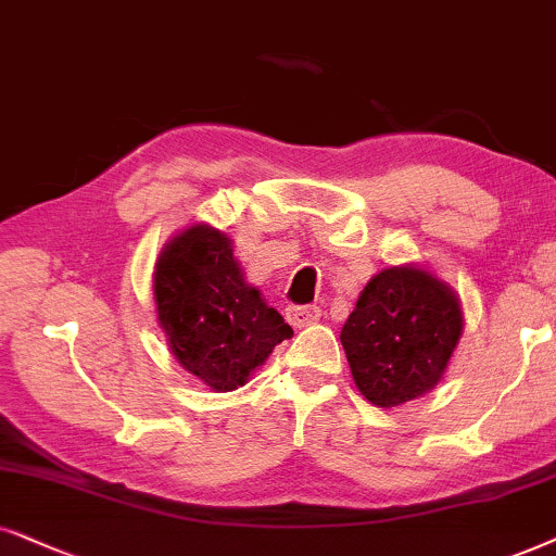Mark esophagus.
Instances as JSON below:
<instances>
[{
  "label": "esophagus",
  "mask_w": 556,
  "mask_h": 556,
  "mask_svg": "<svg viewBox=\"0 0 556 556\" xmlns=\"http://www.w3.org/2000/svg\"><path fill=\"white\" fill-rule=\"evenodd\" d=\"M287 320H290V325H294V328H307V325H313L320 320V307L315 305H290L287 307Z\"/></svg>",
  "instance_id": "1"
}]
</instances>
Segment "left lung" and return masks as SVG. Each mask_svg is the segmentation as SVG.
Listing matches in <instances>:
<instances>
[{"instance_id":"obj_1","label":"left lung","mask_w":556,"mask_h":556,"mask_svg":"<svg viewBox=\"0 0 556 556\" xmlns=\"http://www.w3.org/2000/svg\"><path fill=\"white\" fill-rule=\"evenodd\" d=\"M460 336L453 290L414 266H394L361 292L340 343L361 394L389 409L434 389Z\"/></svg>"}]
</instances>
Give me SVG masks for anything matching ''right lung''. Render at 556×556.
Listing matches in <instances>:
<instances>
[{
  "mask_svg": "<svg viewBox=\"0 0 556 556\" xmlns=\"http://www.w3.org/2000/svg\"><path fill=\"white\" fill-rule=\"evenodd\" d=\"M154 302L185 371L216 391L243 387L274 345L292 336L277 309L243 282L226 233L192 226L162 251Z\"/></svg>",
  "mask_w": 556,
  "mask_h": 556,
  "instance_id": "right-lung-1",
  "label": "right lung"
}]
</instances>
